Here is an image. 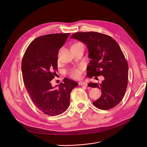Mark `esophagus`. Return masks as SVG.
<instances>
[{
  "mask_svg": "<svg viewBox=\"0 0 147 147\" xmlns=\"http://www.w3.org/2000/svg\"><path fill=\"white\" fill-rule=\"evenodd\" d=\"M79 85L80 86H87V83L84 82H79Z\"/></svg>",
  "mask_w": 147,
  "mask_h": 147,
  "instance_id": "esophagus-1",
  "label": "esophagus"
}]
</instances>
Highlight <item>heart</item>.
Instances as JSON below:
<instances>
[{"mask_svg":"<svg viewBox=\"0 0 147 147\" xmlns=\"http://www.w3.org/2000/svg\"><path fill=\"white\" fill-rule=\"evenodd\" d=\"M68 75L73 79H79L82 76V71L80 68H72L68 72Z\"/></svg>","mask_w":147,"mask_h":147,"instance_id":"obj_1","label":"heart"}]
</instances>
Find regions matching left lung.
Returning <instances> with one entry per match:
<instances>
[{"instance_id":"8db88e82","label":"left lung","mask_w":147,"mask_h":147,"mask_svg":"<svg viewBox=\"0 0 147 147\" xmlns=\"http://www.w3.org/2000/svg\"><path fill=\"white\" fill-rule=\"evenodd\" d=\"M71 38L87 45L91 59L87 77L104 78L101 84H89V86L101 90V96L93 104L101 110L113 109L122 100L128 82V64L119 44L111 36L95 32L76 33Z\"/></svg>"}]
</instances>
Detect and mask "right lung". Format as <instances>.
I'll return each mask as SVG.
<instances>
[{
    "label": "right lung",
    "mask_w": 147,
    "mask_h": 147,
    "mask_svg": "<svg viewBox=\"0 0 147 147\" xmlns=\"http://www.w3.org/2000/svg\"><path fill=\"white\" fill-rule=\"evenodd\" d=\"M69 35L55 33L38 37L28 45L22 58L25 87L37 109L49 115H57L67 110L71 91L78 85L67 78L57 88L51 83L58 69V51Z\"/></svg>",
    "instance_id": "right-lung-1"
}]
</instances>
